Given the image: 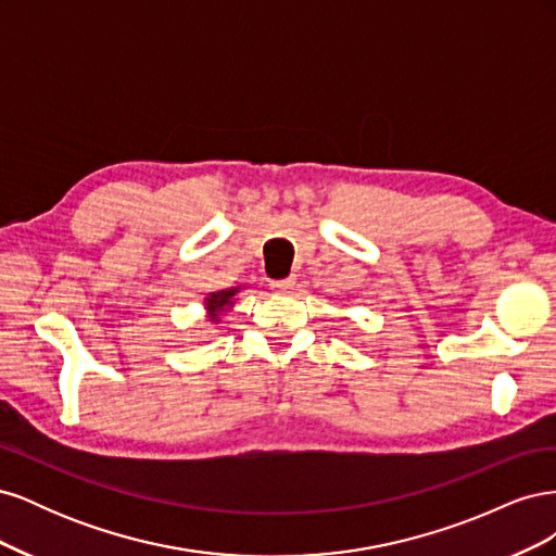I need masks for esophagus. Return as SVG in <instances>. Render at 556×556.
Returning a JSON list of instances; mask_svg holds the SVG:
<instances>
[{"label":"esophagus","mask_w":556,"mask_h":556,"mask_svg":"<svg viewBox=\"0 0 556 556\" xmlns=\"http://www.w3.org/2000/svg\"><path fill=\"white\" fill-rule=\"evenodd\" d=\"M294 285H296V278H285V280H274L271 282V290L276 292V294H288V292H292L294 290Z\"/></svg>","instance_id":"34e87169"}]
</instances>
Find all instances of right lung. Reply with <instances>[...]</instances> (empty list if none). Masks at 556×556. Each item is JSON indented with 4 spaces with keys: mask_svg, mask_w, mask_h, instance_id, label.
Instances as JSON below:
<instances>
[{
    "mask_svg": "<svg viewBox=\"0 0 556 556\" xmlns=\"http://www.w3.org/2000/svg\"><path fill=\"white\" fill-rule=\"evenodd\" d=\"M239 290L241 288H229V290H220V292H211L206 296L204 304H206V313L211 317V323H215V325L220 323V315L233 306V296H237Z\"/></svg>",
    "mask_w": 556,
    "mask_h": 556,
    "instance_id": "obj_1",
    "label": "right lung"
}]
</instances>
